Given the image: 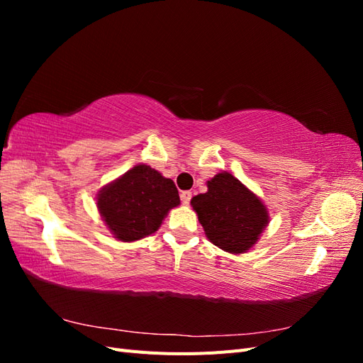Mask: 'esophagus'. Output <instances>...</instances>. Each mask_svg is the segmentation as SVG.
I'll return each mask as SVG.
<instances>
[{
	"label": "esophagus",
	"instance_id": "esophagus-1",
	"mask_svg": "<svg viewBox=\"0 0 363 363\" xmlns=\"http://www.w3.org/2000/svg\"><path fill=\"white\" fill-rule=\"evenodd\" d=\"M180 199H182V203L188 206L191 203V199H192V192L191 191H183L180 194Z\"/></svg>",
	"mask_w": 363,
	"mask_h": 363
}]
</instances>
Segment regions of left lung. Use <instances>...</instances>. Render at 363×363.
<instances>
[{"mask_svg":"<svg viewBox=\"0 0 363 363\" xmlns=\"http://www.w3.org/2000/svg\"><path fill=\"white\" fill-rule=\"evenodd\" d=\"M207 239L232 255L245 252L268 225L267 207L230 172L207 182V192L191 200Z\"/></svg>","mask_w":363,"mask_h":363,"instance_id":"left-lung-1","label":"left lung"}]
</instances>
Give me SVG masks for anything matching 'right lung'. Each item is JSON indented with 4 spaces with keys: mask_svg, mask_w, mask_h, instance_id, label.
Segmentation results:
<instances>
[{
    "mask_svg": "<svg viewBox=\"0 0 363 363\" xmlns=\"http://www.w3.org/2000/svg\"><path fill=\"white\" fill-rule=\"evenodd\" d=\"M180 204L179 191L171 179L148 164H136L96 196L103 221L123 242L157 232L169 208Z\"/></svg>",
    "mask_w": 363,
    "mask_h": 363,
    "instance_id": "1",
    "label": "right lung"
}]
</instances>
